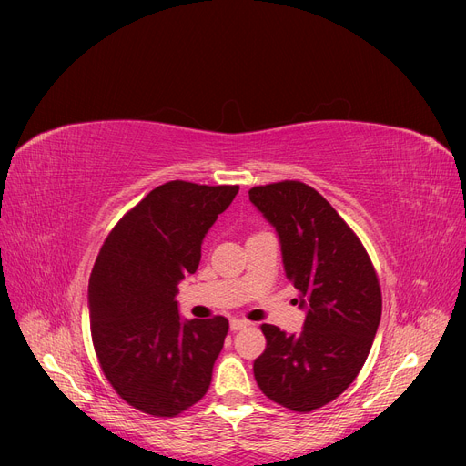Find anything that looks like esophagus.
Instances as JSON below:
<instances>
[{
    "mask_svg": "<svg viewBox=\"0 0 466 466\" xmlns=\"http://www.w3.org/2000/svg\"><path fill=\"white\" fill-rule=\"evenodd\" d=\"M251 323L246 321V319H232L230 321V329L232 330H241V329H248Z\"/></svg>",
    "mask_w": 466,
    "mask_h": 466,
    "instance_id": "1",
    "label": "esophagus"
}]
</instances>
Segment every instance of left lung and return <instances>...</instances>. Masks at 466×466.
I'll use <instances>...</instances> for the list:
<instances>
[{"label":"left lung","instance_id":"left-lung-1","mask_svg":"<svg viewBox=\"0 0 466 466\" xmlns=\"http://www.w3.org/2000/svg\"><path fill=\"white\" fill-rule=\"evenodd\" d=\"M249 200L276 228L285 276L306 309L300 334L260 327L266 350L255 380L270 400L306 413L332 402L360 372L381 319L380 281L357 234L315 188L281 181L253 187Z\"/></svg>","mask_w":466,"mask_h":466}]
</instances>
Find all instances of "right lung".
Here are the masks:
<instances>
[{"label":"right lung","mask_w":466,"mask_h":466,"mask_svg":"<svg viewBox=\"0 0 466 466\" xmlns=\"http://www.w3.org/2000/svg\"><path fill=\"white\" fill-rule=\"evenodd\" d=\"M238 190L164 183L118 220L94 262V351L116 395L143 413L176 418L208 393L228 321H183L176 295L198 270L202 241Z\"/></svg>","instance_id":"obj_1"}]
</instances>
